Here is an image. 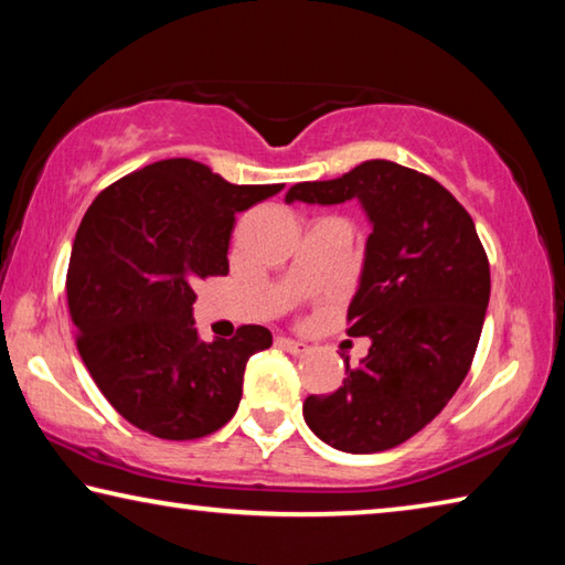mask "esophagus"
I'll list each match as a JSON object with an SVG mask.
<instances>
[{"label":"esophagus","instance_id":"obj_1","mask_svg":"<svg viewBox=\"0 0 565 565\" xmlns=\"http://www.w3.org/2000/svg\"><path fill=\"white\" fill-rule=\"evenodd\" d=\"M276 347L284 349V351H289V353H294V356H303V353L309 351V343L296 341V339H286V337L276 339Z\"/></svg>","mask_w":565,"mask_h":565}]
</instances>
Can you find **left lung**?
Listing matches in <instances>:
<instances>
[{
	"instance_id": "1",
	"label": "left lung",
	"mask_w": 565,
	"mask_h": 565,
	"mask_svg": "<svg viewBox=\"0 0 565 565\" xmlns=\"http://www.w3.org/2000/svg\"><path fill=\"white\" fill-rule=\"evenodd\" d=\"M356 199L371 224L349 337H369L343 386L303 401L323 444L376 454L408 441L441 414L471 369L491 296L473 218L436 179L371 159L329 181H301L286 204Z\"/></svg>"
}]
</instances>
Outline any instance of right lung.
<instances>
[{"instance_id":"1","label":"right lung","mask_w":565,"mask_h":565,"mask_svg":"<svg viewBox=\"0 0 565 565\" xmlns=\"http://www.w3.org/2000/svg\"><path fill=\"white\" fill-rule=\"evenodd\" d=\"M281 189L228 184L194 159H164L114 181L84 214L66 271L76 349L141 431L191 441L236 414L246 361L271 347V331L202 341L194 284L228 274L236 214Z\"/></svg>"}]
</instances>
